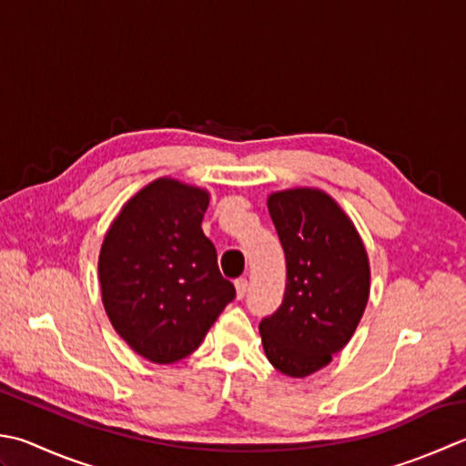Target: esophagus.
I'll list each match as a JSON object with an SVG mask.
<instances>
[{
    "label": "esophagus",
    "instance_id": "esophagus-1",
    "mask_svg": "<svg viewBox=\"0 0 466 466\" xmlns=\"http://www.w3.org/2000/svg\"><path fill=\"white\" fill-rule=\"evenodd\" d=\"M236 297L238 299H244V295H246V290H248V280H246L244 277L242 279H236Z\"/></svg>",
    "mask_w": 466,
    "mask_h": 466
}]
</instances>
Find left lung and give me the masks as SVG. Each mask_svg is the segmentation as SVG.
I'll return each mask as SVG.
<instances>
[{
	"instance_id": "obj_1",
	"label": "left lung",
	"mask_w": 466,
	"mask_h": 466,
	"mask_svg": "<svg viewBox=\"0 0 466 466\" xmlns=\"http://www.w3.org/2000/svg\"><path fill=\"white\" fill-rule=\"evenodd\" d=\"M268 212L287 287L280 307L260 321L262 348L279 371L305 378L351 339L368 305L370 262L351 220L323 191H279Z\"/></svg>"
}]
</instances>
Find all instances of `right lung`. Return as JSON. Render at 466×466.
<instances>
[{
	"instance_id": "1",
	"label": "right lung",
	"mask_w": 466,
	"mask_h": 466,
	"mask_svg": "<svg viewBox=\"0 0 466 466\" xmlns=\"http://www.w3.org/2000/svg\"><path fill=\"white\" fill-rule=\"evenodd\" d=\"M204 189L157 179L125 204L98 258L103 303L115 331L155 363L194 353L236 297L202 230Z\"/></svg>"
}]
</instances>
